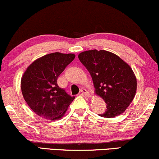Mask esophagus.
I'll use <instances>...</instances> for the list:
<instances>
[{"instance_id":"1","label":"esophagus","mask_w":159,"mask_h":159,"mask_svg":"<svg viewBox=\"0 0 159 159\" xmlns=\"http://www.w3.org/2000/svg\"><path fill=\"white\" fill-rule=\"evenodd\" d=\"M81 94H84V95H85L86 97H90L89 92H88L86 89H84V88H82V89H81Z\"/></svg>"}]
</instances>
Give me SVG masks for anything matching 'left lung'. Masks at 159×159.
<instances>
[{"instance_id":"left-lung-1","label":"left lung","mask_w":159,"mask_h":159,"mask_svg":"<svg viewBox=\"0 0 159 159\" xmlns=\"http://www.w3.org/2000/svg\"><path fill=\"white\" fill-rule=\"evenodd\" d=\"M78 59L92 76L96 94L106 103L105 112L99 116L112 118L123 113L136 92L131 67L118 56L103 50L84 51Z\"/></svg>"}]
</instances>
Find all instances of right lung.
<instances>
[{"mask_svg": "<svg viewBox=\"0 0 159 159\" xmlns=\"http://www.w3.org/2000/svg\"><path fill=\"white\" fill-rule=\"evenodd\" d=\"M75 54L49 53L35 60L21 78L25 102L38 116L48 120L60 119L75 99L57 84V79Z\"/></svg>", "mask_w": 159, "mask_h": 159, "instance_id": "1", "label": "right lung"}]
</instances>
